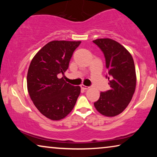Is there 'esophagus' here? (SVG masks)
Segmentation results:
<instances>
[{
	"instance_id": "obj_1",
	"label": "esophagus",
	"mask_w": 157,
	"mask_h": 157,
	"mask_svg": "<svg viewBox=\"0 0 157 157\" xmlns=\"http://www.w3.org/2000/svg\"><path fill=\"white\" fill-rule=\"evenodd\" d=\"M81 88L82 89H83V90H87V89H89V86H84V85H83V84H81Z\"/></svg>"
}]
</instances>
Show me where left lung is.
Listing matches in <instances>:
<instances>
[{
    "label": "left lung",
    "instance_id": "obj_1",
    "mask_svg": "<svg viewBox=\"0 0 157 157\" xmlns=\"http://www.w3.org/2000/svg\"><path fill=\"white\" fill-rule=\"evenodd\" d=\"M104 53L111 89L101 92L94 102L98 112L106 117H115L125 109L132 100L136 88L134 62L130 53L119 43L110 38L93 40Z\"/></svg>",
    "mask_w": 157,
    "mask_h": 157
}]
</instances>
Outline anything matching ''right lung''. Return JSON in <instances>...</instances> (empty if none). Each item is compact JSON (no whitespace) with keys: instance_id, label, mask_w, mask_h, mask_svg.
<instances>
[{"instance_id":"right-lung-1","label":"right lung","mask_w":157,"mask_h":157,"mask_svg":"<svg viewBox=\"0 0 157 157\" xmlns=\"http://www.w3.org/2000/svg\"><path fill=\"white\" fill-rule=\"evenodd\" d=\"M81 41L53 40L32 59L27 74L28 91L38 110L51 120L66 117L76 104L81 88L66 83L59 75L68 69Z\"/></svg>"}]
</instances>
